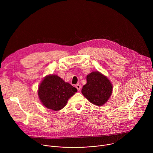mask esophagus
I'll return each instance as SVG.
<instances>
[{"instance_id":"esophagus-1","label":"esophagus","mask_w":153,"mask_h":153,"mask_svg":"<svg viewBox=\"0 0 153 153\" xmlns=\"http://www.w3.org/2000/svg\"><path fill=\"white\" fill-rule=\"evenodd\" d=\"M75 86H76V88L77 89L78 91H80V89H81V86H80V85L77 84V85H75Z\"/></svg>"}]
</instances>
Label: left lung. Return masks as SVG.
Here are the masks:
<instances>
[{
	"label": "left lung",
	"instance_id": "obj_1",
	"mask_svg": "<svg viewBox=\"0 0 153 153\" xmlns=\"http://www.w3.org/2000/svg\"><path fill=\"white\" fill-rule=\"evenodd\" d=\"M113 85L106 76L99 71L87 75L86 83L83 85L82 93L91 103L102 106L110 97Z\"/></svg>",
	"mask_w": 153,
	"mask_h": 153
}]
</instances>
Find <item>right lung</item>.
<instances>
[{
  "label": "right lung",
  "mask_w": 153,
  "mask_h": 153,
  "mask_svg": "<svg viewBox=\"0 0 153 153\" xmlns=\"http://www.w3.org/2000/svg\"><path fill=\"white\" fill-rule=\"evenodd\" d=\"M77 90L57 75H48L41 82L38 96L41 103L48 109L59 111L67 105L68 100Z\"/></svg>",
  "instance_id": "1"
}]
</instances>
